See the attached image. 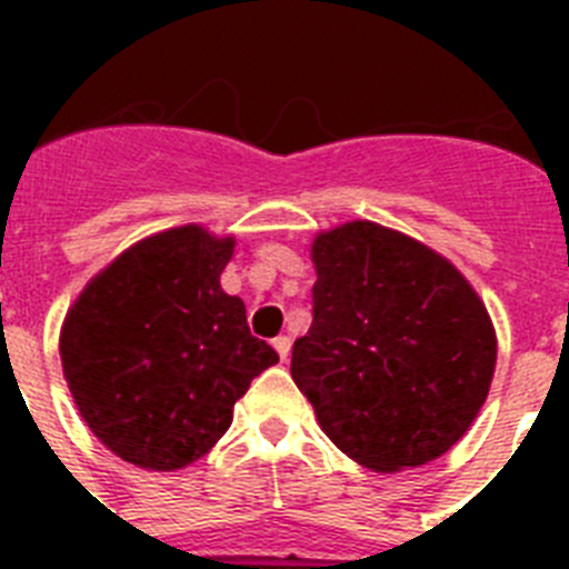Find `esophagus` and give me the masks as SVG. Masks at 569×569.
Returning <instances> with one entry per match:
<instances>
[{"instance_id":"obj_1","label":"esophagus","mask_w":569,"mask_h":569,"mask_svg":"<svg viewBox=\"0 0 569 569\" xmlns=\"http://www.w3.org/2000/svg\"><path fill=\"white\" fill-rule=\"evenodd\" d=\"M273 347H276V353H279V359L288 361V356H290V336H276Z\"/></svg>"}]
</instances>
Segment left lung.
Instances as JSON below:
<instances>
[{
    "mask_svg": "<svg viewBox=\"0 0 569 569\" xmlns=\"http://www.w3.org/2000/svg\"><path fill=\"white\" fill-rule=\"evenodd\" d=\"M310 253L313 325L290 376L321 430L376 472L445 456L490 393L485 301L445 256L376 222L319 233Z\"/></svg>",
    "mask_w": 569,
    "mask_h": 569,
    "instance_id": "1",
    "label": "left lung"
}]
</instances>
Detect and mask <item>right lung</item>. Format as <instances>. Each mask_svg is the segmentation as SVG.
I'll return each instance as SVG.
<instances>
[{
	"label": "right lung",
	"mask_w": 569,
	"mask_h": 569,
	"mask_svg": "<svg viewBox=\"0 0 569 569\" xmlns=\"http://www.w3.org/2000/svg\"><path fill=\"white\" fill-rule=\"evenodd\" d=\"M233 236L199 224L136 241L68 310L59 356L79 416L119 459L179 470L233 421L250 381L279 361L219 284Z\"/></svg>",
	"instance_id": "obj_1"
}]
</instances>
